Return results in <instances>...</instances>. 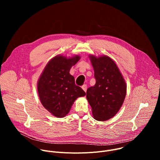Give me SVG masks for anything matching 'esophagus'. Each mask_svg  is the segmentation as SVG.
I'll use <instances>...</instances> for the list:
<instances>
[{
  "label": "esophagus",
  "instance_id": "obj_1",
  "mask_svg": "<svg viewBox=\"0 0 160 160\" xmlns=\"http://www.w3.org/2000/svg\"><path fill=\"white\" fill-rule=\"evenodd\" d=\"M82 88L86 92H87V85H83L82 87Z\"/></svg>",
  "mask_w": 160,
  "mask_h": 160
}]
</instances>
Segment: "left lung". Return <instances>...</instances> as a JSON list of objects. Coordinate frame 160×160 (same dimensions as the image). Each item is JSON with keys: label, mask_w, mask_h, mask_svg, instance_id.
I'll return each mask as SVG.
<instances>
[{"label": "left lung", "mask_w": 160, "mask_h": 160, "mask_svg": "<svg viewBox=\"0 0 160 160\" xmlns=\"http://www.w3.org/2000/svg\"><path fill=\"white\" fill-rule=\"evenodd\" d=\"M88 58L94 70L96 84L87 90V99L93 118L106 121L116 115L127 94L125 80L117 64L108 56Z\"/></svg>", "instance_id": "1"}]
</instances>
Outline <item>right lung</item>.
<instances>
[{
    "label": "right lung",
    "mask_w": 160,
    "mask_h": 160,
    "mask_svg": "<svg viewBox=\"0 0 160 160\" xmlns=\"http://www.w3.org/2000/svg\"><path fill=\"white\" fill-rule=\"evenodd\" d=\"M79 55L66 57L58 54L45 66L37 82V92L43 106L57 118L70 112L76 99L85 92L75 83L71 68L80 60Z\"/></svg>",
    "instance_id": "add662e5"
}]
</instances>
